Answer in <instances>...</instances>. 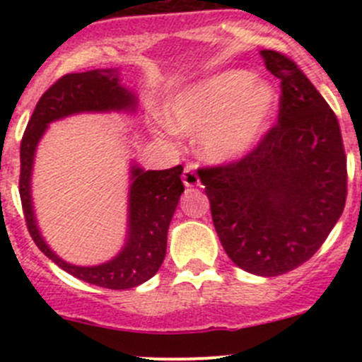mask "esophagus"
<instances>
[{"label":"esophagus","instance_id":"34e87169","mask_svg":"<svg viewBox=\"0 0 362 362\" xmlns=\"http://www.w3.org/2000/svg\"><path fill=\"white\" fill-rule=\"evenodd\" d=\"M182 182H184L185 187H196V185H199V177L196 175L194 168L185 166L184 173H182Z\"/></svg>","mask_w":362,"mask_h":362}]
</instances>
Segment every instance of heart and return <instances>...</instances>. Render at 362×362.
Instances as JSON below:
<instances>
[{
	"label": "heart",
	"instance_id": "1",
	"mask_svg": "<svg viewBox=\"0 0 362 362\" xmlns=\"http://www.w3.org/2000/svg\"><path fill=\"white\" fill-rule=\"evenodd\" d=\"M279 107L272 82L247 69H228L182 90L168 105L164 122L173 133H198L199 151L211 163L250 154Z\"/></svg>",
	"mask_w": 362,
	"mask_h": 362
}]
</instances>
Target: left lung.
Listing matches in <instances>:
<instances>
[{
	"label": "left lung",
	"instance_id": "left-lung-1",
	"mask_svg": "<svg viewBox=\"0 0 362 362\" xmlns=\"http://www.w3.org/2000/svg\"><path fill=\"white\" fill-rule=\"evenodd\" d=\"M280 80L279 124L238 163L199 170L218 240L236 266L276 276L308 261L346 199V159L334 112L294 61L261 50Z\"/></svg>",
	"mask_w": 362,
	"mask_h": 362
}]
</instances>
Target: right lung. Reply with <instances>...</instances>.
Returning <instances> with one entry per match:
<instances>
[{
	"label": "right lung",
	"mask_w": 362,
	"mask_h": 362,
	"mask_svg": "<svg viewBox=\"0 0 362 362\" xmlns=\"http://www.w3.org/2000/svg\"><path fill=\"white\" fill-rule=\"evenodd\" d=\"M138 98L120 83L119 68L90 69L61 76L40 98L21 141L19 192L29 235L36 247L61 269L93 286L105 289H131L159 272L166 255L168 228L184 192L182 166L145 171L138 164L129 168L126 243L115 257L103 264L76 266L61 259L40 233L31 198V175L36 147L50 122L76 113L136 112Z\"/></svg>",
	"instance_id": "add662e5"
}]
</instances>
